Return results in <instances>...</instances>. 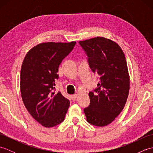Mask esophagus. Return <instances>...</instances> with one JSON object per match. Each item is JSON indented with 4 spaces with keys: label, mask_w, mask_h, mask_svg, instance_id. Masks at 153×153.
<instances>
[{
    "label": "esophagus",
    "mask_w": 153,
    "mask_h": 153,
    "mask_svg": "<svg viewBox=\"0 0 153 153\" xmlns=\"http://www.w3.org/2000/svg\"><path fill=\"white\" fill-rule=\"evenodd\" d=\"M76 98H77V95H76V94H74V95H71V99H72V100H74V101L76 99Z\"/></svg>",
    "instance_id": "esophagus-1"
}]
</instances>
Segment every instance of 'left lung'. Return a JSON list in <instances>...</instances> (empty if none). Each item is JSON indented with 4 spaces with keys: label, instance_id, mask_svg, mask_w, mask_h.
Listing matches in <instances>:
<instances>
[{
    "label": "left lung",
    "instance_id": "left-lung-1",
    "mask_svg": "<svg viewBox=\"0 0 153 153\" xmlns=\"http://www.w3.org/2000/svg\"><path fill=\"white\" fill-rule=\"evenodd\" d=\"M89 68L98 75L97 87L89 91V105L83 109L87 121L108 125L122 112L128 99L129 77L126 58L119 45L104 37L79 41Z\"/></svg>",
    "mask_w": 153,
    "mask_h": 153
}]
</instances>
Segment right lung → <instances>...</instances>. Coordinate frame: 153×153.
<instances>
[{"label":"right lung","mask_w":153,"mask_h":153,"mask_svg":"<svg viewBox=\"0 0 153 153\" xmlns=\"http://www.w3.org/2000/svg\"><path fill=\"white\" fill-rule=\"evenodd\" d=\"M76 42L43 43L29 51L22 65L20 90L25 108L32 117L46 128L64 120L70 100L55 92L59 78L58 66L73 50Z\"/></svg>","instance_id":"obj_1"}]
</instances>
